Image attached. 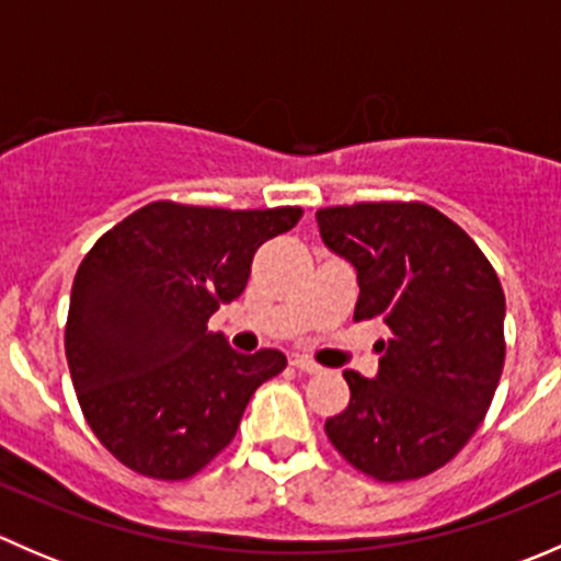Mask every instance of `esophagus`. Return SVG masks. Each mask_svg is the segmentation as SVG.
Returning a JSON list of instances; mask_svg holds the SVG:
<instances>
[{"label":"esophagus","instance_id":"esophagus-1","mask_svg":"<svg viewBox=\"0 0 561 561\" xmlns=\"http://www.w3.org/2000/svg\"><path fill=\"white\" fill-rule=\"evenodd\" d=\"M293 366H296L298 371H307V375H320L322 371V366L314 364V360L307 358V355H296V358H293Z\"/></svg>","mask_w":561,"mask_h":561}]
</instances>
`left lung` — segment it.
Segmentation results:
<instances>
[{
  "mask_svg": "<svg viewBox=\"0 0 561 561\" xmlns=\"http://www.w3.org/2000/svg\"><path fill=\"white\" fill-rule=\"evenodd\" d=\"M331 252L358 271L355 320L390 336L375 380L347 369L350 404L325 434L382 483L445 467L489 412L505 366V293L480 247L426 203H355L317 211Z\"/></svg>",
  "mask_w": 561,
  "mask_h": 561,
  "instance_id": "obj_1",
  "label": "left lung"
}]
</instances>
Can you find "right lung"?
Returning <instances> with one entry per match:
<instances>
[{
    "mask_svg": "<svg viewBox=\"0 0 561 561\" xmlns=\"http://www.w3.org/2000/svg\"><path fill=\"white\" fill-rule=\"evenodd\" d=\"M301 214L157 201L89 249L65 353L83 417L124 467L192 478L233 443L254 390L285 369L279 350L236 353L206 322L244 293L257 247Z\"/></svg>",
    "mask_w": 561,
    "mask_h": 561,
    "instance_id": "add662e5",
    "label": "right lung"
}]
</instances>
